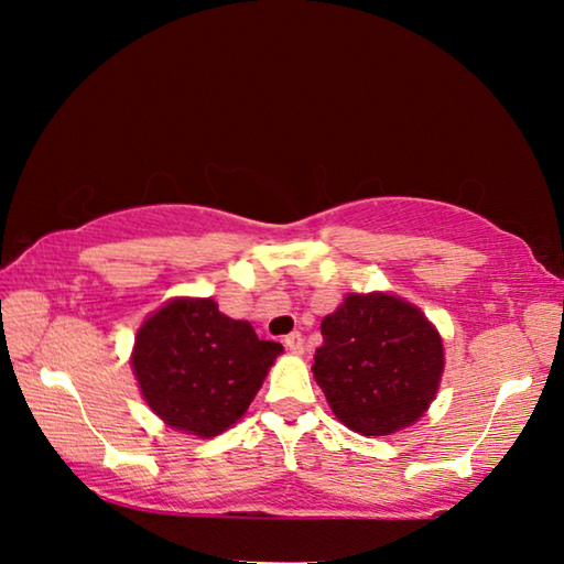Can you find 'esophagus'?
<instances>
[{"label": "esophagus", "mask_w": 564, "mask_h": 564, "mask_svg": "<svg viewBox=\"0 0 564 564\" xmlns=\"http://www.w3.org/2000/svg\"><path fill=\"white\" fill-rule=\"evenodd\" d=\"M283 343L291 352H303V336H301V333H289V336L283 338Z\"/></svg>", "instance_id": "1"}]
</instances>
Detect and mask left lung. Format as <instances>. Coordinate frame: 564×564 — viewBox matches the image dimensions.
<instances>
[{"instance_id":"8db88e82","label":"left lung","mask_w":564,"mask_h":564,"mask_svg":"<svg viewBox=\"0 0 564 564\" xmlns=\"http://www.w3.org/2000/svg\"><path fill=\"white\" fill-rule=\"evenodd\" d=\"M313 378L333 413L360 435H390L425 413L443 376V340L415 305L350 293L321 323Z\"/></svg>"}]
</instances>
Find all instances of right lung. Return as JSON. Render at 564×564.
Masks as SVG:
<instances>
[{
  "label": "right lung",
  "mask_w": 564,
  "mask_h": 564,
  "mask_svg": "<svg viewBox=\"0 0 564 564\" xmlns=\"http://www.w3.org/2000/svg\"><path fill=\"white\" fill-rule=\"evenodd\" d=\"M281 343L261 340L212 299L171 301L137 333L131 366L141 395L166 425L198 437L231 427L251 405Z\"/></svg>",
  "instance_id": "right-lung-1"
}]
</instances>
